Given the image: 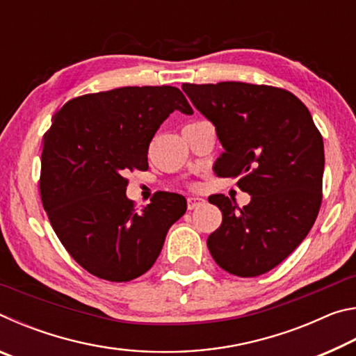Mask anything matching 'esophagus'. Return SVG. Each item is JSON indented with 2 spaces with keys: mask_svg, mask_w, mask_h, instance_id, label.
Wrapping results in <instances>:
<instances>
[{
  "mask_svg": "<svg viewBox=\"0 0 356 356\" xmlns=\"http://www.w3.org/2000/svg\"><path fill=\"white\" fill-rule=\"evenodd\" d=\"M204 202H206V201H204L201 196H188V197H186V206H188V210L201 206V204H204Z\"/></svg>",
  "mask_w": 356,
  "mask_h": 356,
  "instance_id": "1",
  "label": "esophagus"
}]
</instances>
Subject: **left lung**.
<instances>
[{"mask_svg": "<svg viewBox=\"0 0 356 356\" xmlns=\"http://www.w3.org/2000/svg\"><path fill=\"white\" fill-rule=\"evenodd\" d=\"M184 92L213 124L222 152L213 163L220 177L238 179L251 196L212 195L221 226L207 238L215 262L252 278L281 264L308 236L322 201L323 140L301 102L284 89L222 81L182 84Z\"/></svg>", "mask_w": 356, "mask_h": 356, "instance_id": "8db88e82", "label": "left lung"}]
</instances>
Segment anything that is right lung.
<instances>
[{
	"label": "right lung",
	"instance_id": "1",
	"mask_svg": "<svg viewBox=\"0 0 356 356\" xmlns=\"http://www.w3.org/2000/svg\"><path fill=\"white\" fill-rule=\"evenodd\" d=\"M172 111L193 114L174 86H127L65 104L44 136L40 197L58 238L84 270L125 282L146 273L185 213L177 193L159 191L136 212L129 171H146L155 131Z\"/></svg>",
	"mask_w": 356,
	"mask_h": 356
}]
</instances>
